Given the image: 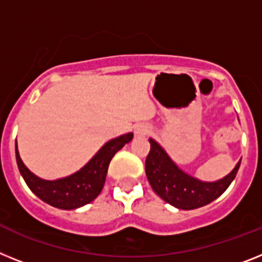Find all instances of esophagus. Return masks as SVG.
<instances>
[{
	"instance_id": "1",
	"label": "esophagus",
	"mask_w": 262,
	"mask_h": 262,
	"mask_svg": "<svg viewBox=\"0 0 262 262\" xmlns=\"http://www.w3.org/2000/svg\"><path fill=\"white\" fill-rule=\"evenodd\" d=\"M149 133V126L146 124H137L135 126L136 137H145Z\"/></svg>"
}]
</instances>
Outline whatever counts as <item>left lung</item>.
Masks as SVG:
<instances>
[{
  "mask_svg": "<svg viewBox=\"0 0 262 262\" xmlns=\"http://www.w3.org/2000/svg\"><path fill=\"white\" fill-rule=\"evenodd\" d=\"M150 151L145 161V172L151 189L170 205L177 209L192 210L205 206L219 199L238 172L241 160L232 172L221 180L201 181L179 168V165L165 151L156 140L149 138Z\"/></svg>",
  "mask_w": 262,
  "mask_h": 262,
  "instance_id": "left-lung-1",
  "label": "left lung"
}]
</instances>
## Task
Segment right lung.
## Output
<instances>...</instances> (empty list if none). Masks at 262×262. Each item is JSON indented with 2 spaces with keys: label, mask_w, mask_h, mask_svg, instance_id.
I'll return each mask as SVG.
<instances>
[{
  "label": "right lung",
  "mask_w": 262,
  "mask_h": 262,
  "mask_svg": "<svg viewBox=\"0 0 262 262\" xmlns=\"http://www.w3.org/2000/svg\"><path fill=\"white\" fill-rule=\"evenodd\" d=\"M133 133H126L104 144V146L73 174L57 180H43L26 168L19 157L15 141V158L19 173L38 199L58 209L72 210L93 201L104 188L107 168L113 156L132 141Z\"/></svg>",
  "instance_id": "right-lung-1"
}]
</instances>
